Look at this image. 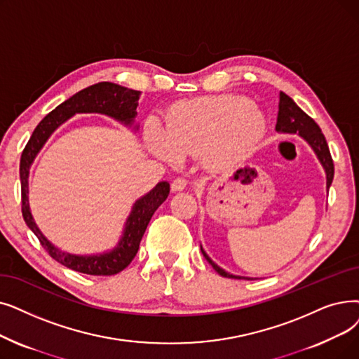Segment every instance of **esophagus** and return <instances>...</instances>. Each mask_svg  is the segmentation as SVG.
<instances>
[{
	"label": "esophagus",
	"mask_w": 359,
	"mask_h": 359,
	"mask_svg": "<svg viewBox=\"0 0 359 359\" xmlns=\"http://www.w3.org/2000/svg\"><path fill=\"white\" fill-rule=\"evenodd\" d=\"M186 186H188V180L183 179V177H177V179L173 180V183H171V191L179 192V191L186 189Z\"/></svg>",
	"instance_id": "obj_1"
}]
</instances>
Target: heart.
I'll return each instance as SVG.
<instances>
[{
  "label": "heart",
  "mask_w": 359,
  "mask_h": 359,
  "mask_svg": "<svg viewBox=\"0 0 359 359\" xmlns=\"http://www.w3.org/2000/svg\"><path fill=\"white\" fill-rule=\"evenodd\" d=\"M261 108L243 97L198 98L177 104L163 129L154 118L144 130L145 147L155 157L177 163L180 155L202 152L207 164L226 170L251 157L266 133Z\"/></svg>",
  "instance_id": "b5f03b06"
}]
</instances>
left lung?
<instances>
[{
  "label": "left lung",
  "mask_w": 359,
  "mask_h": 359,
  "mask_svg": "<svg viewBox=\"0 0 359 359\" xmlns=\"http://www.w3.org/2000/svg\"><path fill=\"white\" fill-rule=\"evenodd\" d=\"M276 130L278 133H287V135H299L304 141L309 145V148L314 151L317 155V158L320 164L324 168L325 173V189L329 191L330 184L333 182L334 176V165L332 155L329 151V145L325 142V137L321 133V129L318 128V124L311 118L306 113H304L301 108L296 105V102L286 95L285 92H280V101H278V116H277V124H276ZM201 252L204 254L207 261L211 264L212 269L223 277L229 278H248L252 280L251 277H243V276H235L230 274L229 271L223 270L222 267H218L217 264L207 255L204 251V248L201 246Z\"/></svg>",
  "instance_id": "left-lung-1"
}]
</instances>
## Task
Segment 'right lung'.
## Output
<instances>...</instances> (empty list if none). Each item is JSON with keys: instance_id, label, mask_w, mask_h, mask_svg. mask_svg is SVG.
Returning <instances> with one entry per match:
<instances>
[{"instance_id": "obj_1", "label": "right lung", "mask_w": 359, "mask_h": 359, "mask_svg": "<svg viewBox=\"0 0 359 359\" xmlns=\"http://www.w3.org/2000/svg\"><path fill=\"white\" fill-rule=\"evenodd\" d=\"M141 92L120 86L113 82H100L88 86L73 97L61 102L55 110L46 114L30 136L27 145L23 149L20 160V182H22V212L27 227L32 230L39 239L43 249L55 261L65 267L77 273L90 276H113L126 269L135 258L139 243L142 241L147 226L154 212L167 199L170 192L168 182H160L148 194L135 201L132 211L124 223L121 236L117 245L101 254H72L55 246L45 238L41 229L34 220V215L29 207V173L30 165L34 164L36 155L43 148L50 136L76 114H104L123 126L137 130L135 121L137 101Z\"/></svg>"}]
</instances>
